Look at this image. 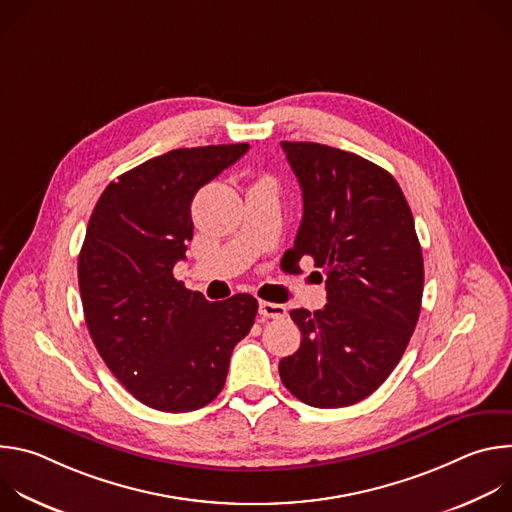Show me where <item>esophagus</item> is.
I'll list each match as a JSON object with an SVG mask.
<instances>
[{"mask_svg": "<svg viewBox=\"0 0 512 512\" xmlns=\"http://www.w3.org/2000/svg\"><path fill=\"white\" fill-rule=\"evenodd\" d=\"M259 314L263 318H273V320H279V318H285L287 316V308L281 306V304H271V302H259Z\"/></svg>", "mask_w": 512, "mask_h": 512, "instance_id": "1", "label": "esophagus"}]
</instances>
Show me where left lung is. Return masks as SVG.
I'll use <instances>...</instances> for the list:
<instances>
[{
    "instance_id": "obj_1",
    "label": "left lung",
    "mask_w": 512,
    "mask_h": 512,
    "mask_svg": "<svg viewBox=\"0 0 512 512\" xmlns=\"http://www.w3.org/2000/svg\"><path fill=\"white\" fill-rule=\"evenodd\" d=\"M298 176L304 216L285 257L324 269L328 304L289 316L300 348L279 360L285 389L320 407L375 393L401 360L423 296V255L397 180L356 154L312 141H281Z\"/></svg>"
}]
</instances>
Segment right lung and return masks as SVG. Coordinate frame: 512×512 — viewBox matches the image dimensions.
<instances>
[{
    "mask_svg": "<svg viewBox=\"0 0 512 512\" xmlns=\"http://www.w3.org/2000/svg\"><path fill=\"white\" fill-rule=\"evenodd\" d=\"M247 150L204 145L152 158L111 182L91 214L79 255L85 322L109 371L152 409L186 413L216 399L255 322L253 296L208 302L174 277L194 231V194Z\"/></svg>",
    "mask_w": 512,
    "mask_h": 512,
    "instance_id": "obj_1",
    "label": "right lung"
}]
</instances>
